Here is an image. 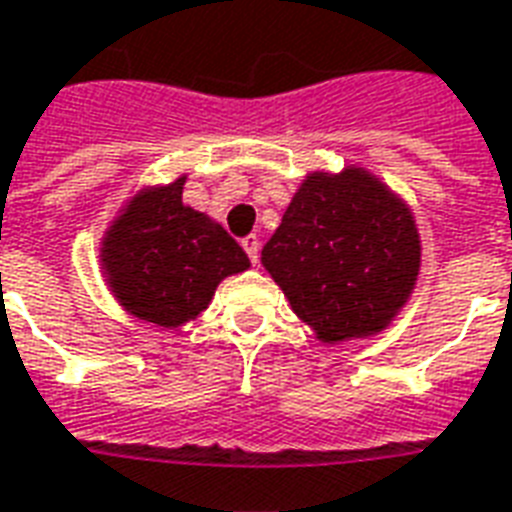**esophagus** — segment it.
Segmentation results:
<instances>
[{"mask_svg":"<svg viewBox=\"0 0 512 512\" xmlns=\"http://www.w3.org/2000/svg\"><path fill=\"white\" fill-rule=\"evenodd\" d=\"M241 246H244V252L249 255V260H252V263H257V255H260V238L246 236L244 241H241Z\"/></svg>","mask_w":512,"mask_h":512,"instance_id":"esophagus-1","label":"esophagus"}]
</instances>
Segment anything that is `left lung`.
Listing matches in <instances>:
<instances>
[{"label": "left lung", "mask_w": 512, "mask_h": 512, "mask_svg": "<svg viewBox=\"0 0 512 512\" xmlns=\"http://www.w3.org/2000/svg\"><path fill=\"white\" fill-rule=\"evenodd\" d=\"M420 233L399 192L361 165L306 173L260 263L328 347L372 339L407 306Z\"/></svg>", "instance_id": "obj_1"}]
</instances>
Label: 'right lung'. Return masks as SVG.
Listing matches in <instances>:
<instances>
[{
	"mask_svg": "<svg viewBox=\"0 0 512 512\" xmlns=\"http://www.w3.org/2000/svg\"><path fill=\"white\" fill-rule=\"evenodd\" d=\"M187 173L121 203L100 238L105 285L132 317L181 328L206 312L222 279L249 268L227 230L181 200Z\"/></svg>",
	"mask_w": 512,
	"mask_h": 512,
	"instance_id": "add662e5",
	"label": "right lung"
}]
</instances>
